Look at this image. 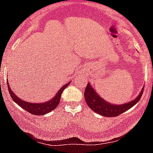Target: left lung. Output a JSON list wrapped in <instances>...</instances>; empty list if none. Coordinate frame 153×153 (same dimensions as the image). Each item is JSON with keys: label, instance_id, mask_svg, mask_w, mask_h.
<instances>
[{"label": "left lung", "instance_id": "8db88e82", "mask_svg": "<svg viewBox=\"0 0 153 153\" xmlns=\"http://www.w3.org/2000/svg\"><path fill=\"white\" fill-rule=\"evenodd\" d=\"M143 87L138 96L132 101L122 104H115L107 102L98 95L92 85L88 83L84 92V98L87 105L91 109L96 113L105 117H115L121 115L123 112L129 110L135 106L141 99L143 92Z\"/></svg>", "mask_w": 153, "mask_h": 153}]
</instances>
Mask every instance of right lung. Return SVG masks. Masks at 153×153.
Listing matches in <instances>:
<instances>
[{
    "label": "right lung",
    "instance_id": "right-lung-1",
    "mask_svg": "<svg viewBox=\"0 0 153 153\" xmlns=\"http://www.w3.org/2000/svg\"><path fill=\"white\" fill-rule=\"evenodd\" d=\"M70 84V82L67 83V84L64 85L58 91V93L53 97L51 100L49 101H46V102L43 103H31V102H27V101H23L22 99L19 98L18 96H17L14 92H12V89H11L10 85H9V82L7 81V86H8L9 92L12 97V99L18 105H19L21 108H23L24 109H25L26 111L29 112V113L32 114V115H46L47 113L52 112L53 109H55L57 107V106L59 104L60 100H61V94H62L64 89H65V88H67L69 84Z\"/></svg>",
    "mask_w": 153,
    "mask_h": 153
}]
</instances>
